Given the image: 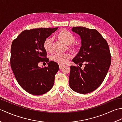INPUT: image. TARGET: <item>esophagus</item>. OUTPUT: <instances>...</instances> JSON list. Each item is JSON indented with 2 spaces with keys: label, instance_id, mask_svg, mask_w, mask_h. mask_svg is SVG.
<instances>
[{
  "label": "esophagus",
  "instance_id": "obj_1",
  "mask_svg": "<svg viewBox=\"0 0 122 122\" xmlns=\"http://www.w3.org/2000/svg\"><path fill=\"white\" fill-rule=\"evenodd\" d=\"M63 66H64V65H63V64H59V68H60V69H61L62 68Z\"/></svg>",
  "mask_w": 122,
  "mask_h": 122
}]
</instances>
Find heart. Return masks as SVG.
<instances>
[{
    "instance_id": "heart-1",
    "label": "heart",
    "mask_w": 122,
    "mask_h": 122,
    "mask_svg": "<svg viewBox=\"0 0 122 122\" xmlns=\"http://www.w3.org/2000/svg\"><path fill=\"white\" fill-rule=\"evenodd\" d=\"M57 38L68 45V49L72 52L76 51L77 47L74 45L75 42V37L74 36L68 31L65 29L61 30L57 35ZM43 47L47 52L50 53L52 51V40L50 38H48L44 41ZM71 56L69 53H56L52 55L51 59L52 61L62 64L65 63L68 59L70 58Z\"/></svg>"
}]
</instances>
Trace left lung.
<instances>
[{
  "mask_svg": "<svg viewBox=\"0 0 122 122\" xmlns=\"http://www.w3.org/2000/svg\"><path fill=\"white\" fill-rule=\"evenodd\" d=\"M81 39L79 52L72 60L76 66H71L69 76L71 89L80 94L93 92L104 81L111 63L108 43L95 29L82 27L72 28ZM84 63V69L81 68Z\"/></svg>",
  "mask_w": 122,
  "mask_h": 122,
  "instance_id": "obj_1",
  "label": "left lung"
}]
</instances>
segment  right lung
I'll return each mask as SVG.
<instances>
[{"label": "right lung", "instance_id": "obj_1", "mask_svg": "<svg viewBox=\"0 0 122 122\" xmlns=\"http://www.w3.org/2000/svg\"><path fill=\"white\" fill-rule=\"evenodd\" d=\"M58 29L41 28L25 30L12 41L11 68L20 86L31 94H45L53 86L59 67L56 62H49L43 43ZM40 61L48 62V66L40 68L38 66Z\"/></svg>", "mask_w": 122, "mask_h": 122}]
</instances>
